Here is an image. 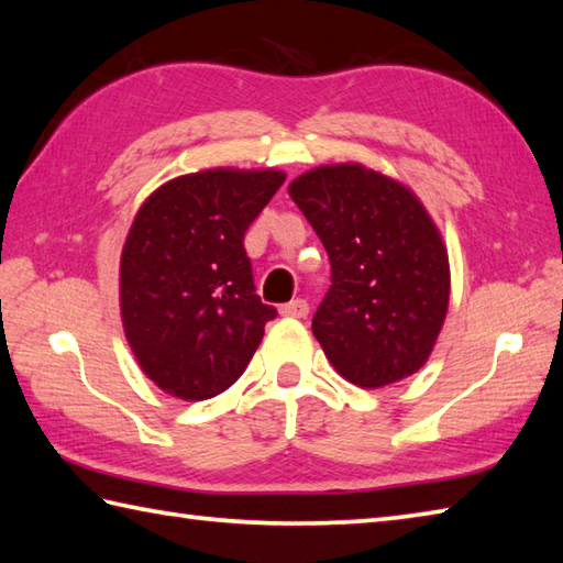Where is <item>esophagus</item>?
<instances>
[{"mask_svg": "<svg viewBox=\"0 0 563 563\" xmlns=\"http://www.w3.org/2000/svg\"><path fill=\"white\" fill-rule=\"evenodd\" d=\"M280 314L290 317V319H305L309 314V305H307V300H300V297H297V300H292V302L280 305Z\"/></svg>", "mask_w": 563, "mask_h": 563, "instance_id": "34e87169", "label": "esophagus"}]
</instances>
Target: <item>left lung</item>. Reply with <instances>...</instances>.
Listing matches in <instances>:
<instances>
[{
  "label": "left lung",
  "mask_w": 563,
  "mask_h": 563,
  "mask_svg": "<svg viewBox=\"0 0 563 563\" xmlns=\"http://www.w3.org/2000/svg\"><path fill=\"white\" fill-rule=\"evenodd\" d=\"M288 190L331 261L312 319L329 363L365 389L413 375L450 302L448 251L421 200L361 164L319 166Z\"/></svg>",
  "instance_id": "8db88e82"
}]
</instances>
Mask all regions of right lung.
Returning a JSON list of instances; mask_svg holds the SVG:
<instances>
[{
  "mask_svg": "<svg viewBox=\"0 0 563 563\" xmlns=\"http://www.w3.org/2000/svg\"><path fill=\"white\" fill-rule=\"evenodd\" d=\"M283 172L208 169L145 200L121 256L125 339L154 385L186 401L242 377L275 307L261 302L244 234Z\"/></svg>",
  "mask_w": 563,
  "mask_h": 563,
  "instance_id": "right-lung-1",
  "label": "right lung"
}]
</instances>
